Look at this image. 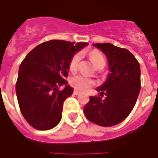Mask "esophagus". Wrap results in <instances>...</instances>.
<instances>
[{"label":"esophagus","instance_id":"obj_1","mask_svg":"<svg viewBox=\"0 0 158 158\" xmlns=\"http://www.w3.org/2000/svg\"><path fill=\"white\" fill-rule=\"evenodd\" d=\"M73 94H74V95H79V94H80V92H79V91H78V90H74V91H73Z\"/></svg>","mask_w":158,"mask_h":158}]
</instances>
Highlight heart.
<instances>
[{
    "label": "heart",
    "mask_w": 158,
    "mask_h": 158,
    "mask_svg": "<svg viewBox=\"0 0 158 158\" xmlns=\"http://www.w3.org/2000/svg\"><path fill=\"white\" fill-rule=\"evenodd\" d=\"M89 57H90L92 63L96 67L102 64V63H105V59L103 57L102 54L101 52H97V51H93V52H90ZM79 59H80V56L79 54H76L75 56H73V57L69 63V69L71 71H75L77 69L78 65H79ZM70 84L74 89H78L79 91H87L90 88H92L96 83L93 79L86 78L85 76L76 75L73 76L72 79H70Z\"/></svg>",
    "instance_id": "obj_1"
}]
</instances>
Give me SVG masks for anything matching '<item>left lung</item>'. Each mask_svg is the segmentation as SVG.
Returning a JSON list of instances; mask_svg holds the SVG:
<instances>
[{
  "label": "left lung",
  "mask_w": 158,
  "mask_h": 158,
  "mask_svg": "<svg viewBox=\"0 0 158 158\" xmlns=\"http://www.w3.org/2000/svg\"><path fill=\"white\" fill-rule=\"evenodd\" d=\"M93 45L105 54L110 73L106 81L96 89L101 96H106L105 99L89 96L84 113L90 122L111 127L123 122L135 105L140 90V68L127 49L110 43Z\"/></svg>",
  "instance_id": "8db88e82"
}]
</instances>
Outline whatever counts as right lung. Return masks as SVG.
Segmentation results:
<instances>
[{
  "label": "right lung",
  "instance_id": "obj_1",
  "mask_svg": "<svg viewBox=\"0 0 158 158\" xmlns=\"http://www.w3.org/2000/svg\"><path fill=\"white\" fill-rule=\"evenodd\" d=\"M87 45L52 40L37 45L22 62L16 94L23 116L35 129L48 130L60 123L63 102L73 92L65 80L69 63Z\"/></svg>",
  "mask_w": 158,
  "mask_h": 158
}]
</instances>
